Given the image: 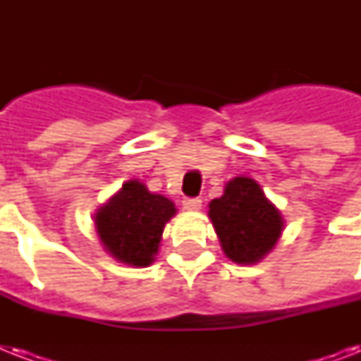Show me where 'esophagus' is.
<instances>
[{
    "label": "esophagus",
    "instance_id": "obj_1",
    "mask_svg": "<svg viewBox=\"0 0 361 361\" xmlns=\"http://www.w3.org/2000/svg\"><path fill=\"white\" fill-rule=\"evenodd\" d=\"M183 208L187 212H198V209L202 208V200L200 198H185L183 200Z\"/></svg>",
    "mask_w": 361,
    "mask_h": 361
}]
</instances>
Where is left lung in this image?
Here are the masks:
<instances>
[{
    "label": "left lung",
    "mask_w": 361,
    "mask_h": 361,
    "mask_svg": "<svg viewBox=\"0 0 361 361\" xmlns=\"http://www.w3.org/2000/svg\"><path fill=\"white\" fill-rule=\"evenodd\" d=\"M208 208L223 252L232 262L243 266L266 258L285 228L279 208L247 176L232 178L225 185V192L214 198Z\"/></svg>",
    "instance_id": "left-lung-1"
}]
</instances>
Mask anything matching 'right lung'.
<instances>
[{
    "label": "right lung",
    "instance_id": "obj_1",
    "mask_svg": "<svg viewBox=\"0 0 361 361\" xmlns=\"http://www.w3.org/2000/svg\"><path fill=\"white\" fill-rule=\"evenodd\" d=\"M176 212L170 198L147 191L140 180H129L95 212L93 223L110 257L133 268H146L155 260L164 225Z\"/></svg>",
    "mask_w": 361,
    "mask_h": 361
}]
</instances>
